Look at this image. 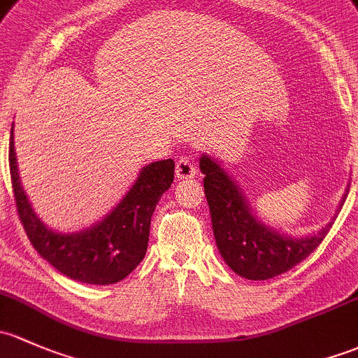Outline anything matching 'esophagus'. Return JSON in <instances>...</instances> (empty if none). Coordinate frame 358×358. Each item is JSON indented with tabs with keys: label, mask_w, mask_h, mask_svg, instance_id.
<instances>
[{
	"label": "esophagus",
	"mask_w": 358,
	"mask_h": 358,
	"mask_svg": "<svg viewBox=\"0 0 358 358\" xmlns=\"http://www.w3.org/2000/svg\"><path fill=\"white\" fill-rule=\"evenodd\" d=\"M196 174V165H194V162L191 158H179L178 164H176V176H178V179H191Z\"/></svg>",
	"instance_id": "obj_1"
}]
</instances>
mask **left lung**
Listing matches in <instances>:
<instances>
[{"instance_id": "left-lung-1", "label": "left lung", "mask_w": 358, "mask_h": 358, "mask_svg": "<svg viewBox=\"0 0 358 358\" xmlns=\"http://www.w3.org/2000/svg\"><path fill=\"white\" fill-rule=\"evenodd\" d=\"M200 171L205 174V196L217 248L233 272L245 279L264 281L288 272L320 245L336 217L305 238L288 236L262 222L233 176L215 158L201 155ZM348 187L338 210L345 203Z\"/></svg>"}]
</instances>
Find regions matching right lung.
Returning <instances> with one entry per match:
<instances>
[{
    "instance_id": "add662e5",
    "label": "right lung",
    "mask_w": 358,
    "mask_h": 358,
    "mask_svg": "<svg viewBox=\"0 0 358 358\" xmlns=\"http://www.w3.org/2000/svg\"><path fill=\"white\" fill-rule=\"evenodd\" d=\"M8 162L20 222L36 252L58 272L86 285H115L145 259L152 215L174 180L172 158L145 165L119 203L101 220L76 233L51 229L32 208L18 176L13 125Z\"/></svg>"
}]
</instances>
